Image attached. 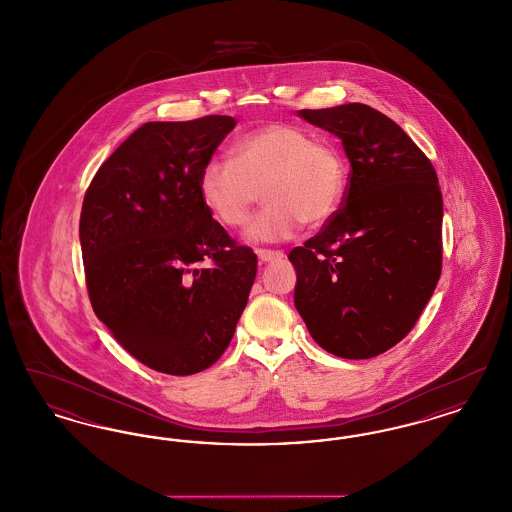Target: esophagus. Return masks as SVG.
I'll list each match as a JSON object with an SVG mask.
<instances>
[{
    "label": "esophagus",
    "instance_id": "34e87169",
    "mask_svg": "<svg viewBox=\"0 0 512 512\" xmlns=\"http://www.w3.org/2000/svg\"><path fill=\"white\" fill-rule=\"evenodd\" d=\"M257 257H259L261 263H268V261H278V259H282L284 253L278 251V249H265V247H261V249H257Z\"/></svg>",
    "mask_w": 512,
    "mask_h": 512
}]
</instances>
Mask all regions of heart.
I'll use <instances>...</instances> for the list:
<instances>
[{"label": "heart", "mask_w": 512, "mask_h": 512, "mask_svg": "<svg viewBox=\"0 0 512 512\" xmlns=\"http://www.w3.org/2000/svg\"><path fill=\"white\" fill-rule=\"evenodd\" d=\"M347 161L330 140L305 126L270 122L232 146V161L213 159L199 174L205 207L228 228L244 226L261 197L268 205L249 224V238L278 242L301 226L317 228L340 209Z\"/></svg>", "instance_id": "b5f03b06"}]
</instances>
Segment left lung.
Returning a JSON list of instances; mask_svg holds the SVG:
<instances>
[{
    "label": "left lung",
    "mask_w": 512,
    "mask_h": 512,
    "mask_svg": "<svg viewBox=\"0 0 512 512\" xmlns=\"http://www.w3.org/2000/svg\"><path fill=\"white\" fill-rule=\"evenodd\" d=\"M336 134L351 171L336 215L290 251L295 309L322 349L370 359L413 330L441 274L443 199L424 151L384 113L301 109Z\"/></svg>",
    "instance_id": "left-lung-1"
}]
</instances>
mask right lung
Returning <instances> with one entry per match:
<instances>
[{
  "label": "right lung",
  "mask_w": 512,
  "mask_h": 512,
  "mask_svg": "<svg viewBox=\"0 0 512 512\" xmlns=\"http://www.w3.org/2000/svg\"><path fill=\"white\" fill-rule=\"evenodd\" d=\"M236 119L146 122L99 167L80 213L86 288L140 363L172 376L215 365L236 332L257 255L199 195V174Z\"/></svg>",
  "instance_id": "obj_1"
}]
</instances>
